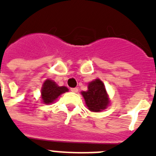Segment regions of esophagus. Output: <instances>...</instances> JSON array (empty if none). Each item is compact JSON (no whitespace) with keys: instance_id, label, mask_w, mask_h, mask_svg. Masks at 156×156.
Returning <instances> with one entry per match:
<instances>
[{"instance_id":"1","label":"esophagus","mask_w":156,"mask_h":156,"mask_svg":"<svg viewBox=\"0 0 156 156\" xmlns=\"http://www.w3.org/2000/svg\"><path fill=\"white\" fill-rule=\"evenodd\" d=\"M70 90L72 92H74V93H77L78 91V89L77 87H74V88H71Z\"/></svg>"}]
</instances>
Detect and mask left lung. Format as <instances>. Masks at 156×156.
Listing matches in <instances>:
<instances>
[{"instance_id":"8db88e82","label":"left lung","mask_w":156,"mask_h":156,"mask_svg":"<svg viewBox=\"0 0 156 156\" xmlns=\"http://www.w3.org/2000/svg\"><path fill=\"white\" fill-rule=\"evenodd\" d=\"M81 93L85 100L88 109L91 112H98L103 111L107 108L110 102L105 86L99 78L90 82L88 84V90Z\"/></svg>"}]
</instances>
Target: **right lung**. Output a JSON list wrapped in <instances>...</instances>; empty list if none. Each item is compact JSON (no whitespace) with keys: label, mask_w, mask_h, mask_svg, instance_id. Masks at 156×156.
Instances as JSON below:
<instances>
[{"label":"right lung","mask_w":156,"mask_h":156,"mask_svg":"<svg viewBox=\"0 0 156 156\" xmlns=\"http://www.w3.org/2000/svg\"><path fill=\"white\" fill-rule=\"evenodd\" d=\"M69 89L66 87H59L54 81L47 79L43 84L41 89V99L46 104H52L59 95L67 92Z\"/></svg>","instance_id":"obj_1"}]
</instances>
